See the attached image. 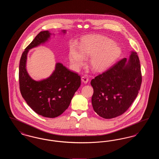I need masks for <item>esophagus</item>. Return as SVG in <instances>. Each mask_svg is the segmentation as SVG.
Here are the masks:
<instances>
[{"label": "esophagus", "mask_w": 159, "mask_h": 159, "mask_svg": "<svg viewBox=\"0 0 159 159\" xmlns=\"http://www.w3.org/2000/svg\"><path fill=\"white\" fill-rule=\"evenodd\" d=\"M82 82H83L84 83H86L88 82V80H89V79H88V76H86V75H83L82 77Z\"/></svg>", "instance_id": "esophagus-1"}]
</instances>
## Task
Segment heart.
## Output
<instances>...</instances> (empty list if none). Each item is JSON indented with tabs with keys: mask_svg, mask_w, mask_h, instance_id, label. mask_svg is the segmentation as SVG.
<instances>
[{
	"mask_svg": "<svg viewBox=\"0 0 159 159\" xmlns=\"http://www.w3.org/2000/svg\"><path fill=\"white\" fill-rule=\"evenodd\" d=\"M121 52L120 49L108 38L100 36L89 38L83 41L80 49L74 46L71 48L69 58L76 67H81L86 62V57H92L91 66L97 71L109 67L117 60Z\"/></svg>",
	"mask_w": 159,
	"mask_h": 159,
	"instance_id": "1",
	"label": "heart"
}]
</instances>
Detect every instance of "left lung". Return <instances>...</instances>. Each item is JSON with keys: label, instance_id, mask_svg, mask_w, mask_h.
Returning <instances> with one entry per match:
<instances>
[{"label": "left lung", "instance_id": "1", "mask_svg": "<svg viewBox=\"0 0 159 159\" xmlns=\"http://www.w3.org/2000/svg\"><path fill=\"white\" fill-rule=\"evenodd\" d=\"M141 82L139 60L132 51L129 60L121 59L91 80L93 110L104 119L123 114L136 98Z\"/></svg>", "mask_w": 159, "mask_h": 159}]
</instances>
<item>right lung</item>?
Masks as SVG:
<instances>
[{"mask_svg":"<svg viewBox=\"0 0 159 159\" xmlns=\"http://www.w3.org/2000/svg\"><path fill=\"white\" fill-rule=\"evenodd\" d=\"M66 33V30L62 31ZM49 31H40L24 50L19 66L20 89L23 98L36 113L54 118L66 110L81 84V78L60 62L48 78L40 81L31 79L26 70L29 51L45 43L50 38Z\"/></svg>","mask_w":159,"mask_h":159,"instance_id":"add662e5","label":"right lung"}]
</instances>
